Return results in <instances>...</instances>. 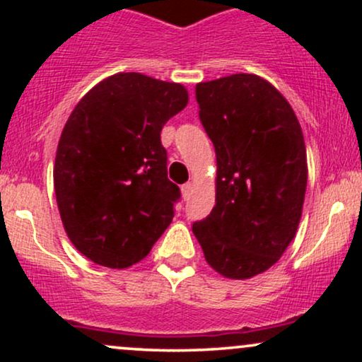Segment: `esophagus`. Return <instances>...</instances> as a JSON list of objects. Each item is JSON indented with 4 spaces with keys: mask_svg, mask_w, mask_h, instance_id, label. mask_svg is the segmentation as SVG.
Wrapping results in <instances>:
<instances>
[{
    "mask_svg": "<svg viewBox=\"0 0 362 362\" xmlns=\"http://www.w3.org/2000/svg\"><path fill=\"white\" fill-rule=\"evenodd\" d=\"M192 190H194L192 182H189V184L182 185V197H184V201H189L190 195H192Z\"/></svg>",
    "mask_w": 362,
    "mask_h": 362,
    "instance_id": "obj_1",
    "label": "esophagus"
}]
</instances>
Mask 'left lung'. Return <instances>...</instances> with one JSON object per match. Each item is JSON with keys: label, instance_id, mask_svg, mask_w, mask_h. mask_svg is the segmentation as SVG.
<instances>
[{"label": "left lung", "instance_id": "obj_1", "mask_svg": "<svg viewBox=\"0 0 362 362\" xmlns=\"http://www.w3.org/2000/svg\"><path fill=\"white\" fill-rule=\"evenodd\" d=\"M199 117L216 151V206L192 231L228 279L271 269L293 242L308 165L300 122L276 86L238 73L197 83Z\"/></svg>", "mask_w": 362, "mask_h": 362}]
</instances>
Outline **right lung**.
<instances>
[{
  "label": "right lung",
  "instance_id": "1",
  "mask_svg": "<svg viewBox=\"0 0 362 362\" xmlns=\"http://www.w3.org/2000/svg\"><path fill=\"white\" fill-rule=\"evenodd\" d=\"M180 83L117 73L69 115L54 161L66 235L95 264L127 269L148 255L173 219L180 189L167 177L160 132L185 109Z\"/></svg>",
  "mask_w": 362,
  "mask_h": 362
}]
</instances>
